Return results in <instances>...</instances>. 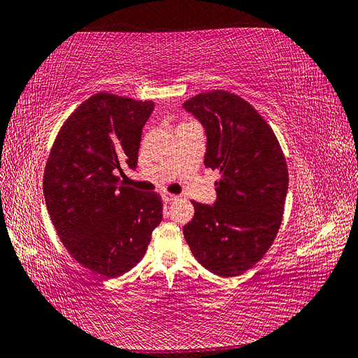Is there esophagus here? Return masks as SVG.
Returning a JSON list of instances; mask_svg holds the SVG:
<instances>
[{"label":"esophagus","mask_w":358,"mask_h":358,"mask_svg":"<svg viewBox=\"0 0 358 358\" xmlns=\"http://www.w3.org/2000/svg\"><path fill=\"white\" fill-rule=\"evenodd\" d=\"M164 201L165 202H172V201H177L178 196L177 194H171V193H164Z\"/></svg>","instance_id":"1"}]
</instances>
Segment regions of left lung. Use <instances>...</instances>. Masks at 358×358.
Here are the masks:
<instances>
[{
  "instance_id": "1",
  "label": "left lung",
  "mask_w": 358,
  "mask_h": 358,
  "mask_svg": "<svg viewBox=\"0 0 358 358\" xmlns=\"http://www.w3.org/2000/svg\"><path fill=\"white\" fill-rule=\"evenodd\" d=\"M182 108L205 128V166L221 174L213 206L192 201L194 217L184 237L206 270L241 275L266 255L280 229L289 184L285 155L266 119L233 92H202Z\"/></svg>"
}]
</instances>
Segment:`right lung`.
<instances>
[{
	"instance_id": "1",
	"label": "right lung",
	"mask_w": 358,
	"mask_h": 358,
	"mask_svg": "<svg viewBox=\"0 0 358 358\" xmlns=\"http://www.w3.org/2000/svg\"><path fill=\"white\" fill-rule=\"evenodd\" d=\"M153 108L97 92L66 119L45 164L44 197L59 239L73 259L108 279L137 266L162 221L161 196L125 187L116 176L125 165L136 169Z\"/></svg>"
}]
</instances>
